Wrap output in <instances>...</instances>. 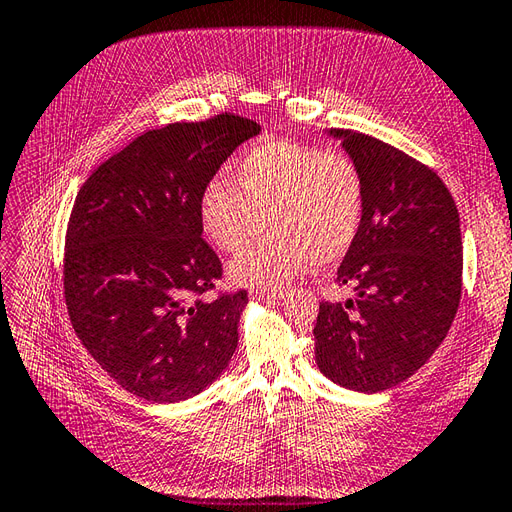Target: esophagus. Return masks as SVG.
<instances>
[{
	"label": "esophagus",
	"mask_w": 512,
	"mask_h": 512,
	"mask_svg": "<svg viewBox=\"0 0 512 512\" xmlns=\"http://www.w3.org/2000/svg\"><path fill=\"white\" fill-rule=\"evenodd\" d=\"M284 297V290H250V299L255 301H275Z\"/></svg>",
	"instance_id": "obj_1"
}]
</instances>
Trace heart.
<instances>
[{
    "instance_id": "b5f03b06",
    "label": "heart",
    "mask_w": 512,
    "mask_h": 512,
    "mask_svg": "<svg viewBox=\"0 0 512 512\" xmlns=\"http://www.w3.org/2000/svg\"><path fill=\"white\" fill-rule=\"evenodd\" d=\"M237 184L213 178L200 195L204 235L237 253L262 231L273 233L228 266L239 286L279 288L317 264L350 253L365 213V180L345 151L295 140H264L237 162Z\"/></svg>"
}]
</instances>
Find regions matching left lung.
Masks as SVG:
<instances>
[{"instance_id":"left-lung-1","label":"left lung","mask_w":512,"mask_h":512,"mask_svg":"<svg viewBox=\"0 0 512 512\" xmlns=\"http://www.w3.org/2000/svg\"><path fill=\"white\" fill-rule=\"evenodd\" d=\"M325 134L361 169L365 213L336 270L354 297L319 306L314 358L332 383L378 394L416 374L451 328L462 292L460 215L422 162L350 129Z\"/></svg>"}]
</instances>
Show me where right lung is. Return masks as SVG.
Returning a JSON list of instances; mask_svg holds the SVG:
<instances>
[{"mask_svg": "<svg viewBox=\"0 0 512 512\" xmlns=\"http://www.w3.org/2000/svg\"><path fill=\"white\" fill-rule=\"evenodd\" d=\"M257 134V123L233 114L151 129L76 195L65 303L85 350L129 394L158 405L187 400L231 363L248 297L200 299L222 277L202 239L200 195Z\"/></svg>", "mask_w": 512, "mask_h": 512, "instance_id": "1", "label": "right lung"}]
</instances>
